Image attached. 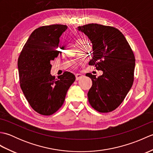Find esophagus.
I'll use <instances>...</instances> for the list:
<instances>
[{"label":"esophagus","instance_id":"esophagus-1","mask_svg":"<svg viewBox=\"0 0 153 153\" xmlns=\"http://www.w3.org/2000/svg\"><path fill=\"white\" fill-rule=\"evenodd\" d=\"M83 77V75L82 74H76V80H79L80 79H82Z\"/></svg>","mask_w":153,"mask_h":153}]
</instances>
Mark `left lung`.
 Here are the masks:
<instances>
[{
    "instance_id": "obj_1",
    "label": "left lung",
    "mask_w": 153,
    "mask_h": 153,
    "mask_svg": "<svg viewBox=\"0 0 153 153\" xmlns=\"http://www.w3.org/2000/svg\"><path fill=\"white\" fill-rule=\"evenodd\" d=\"M77 30L87 35L92 43L89 64L103 71L98 77L86 74L93 82L87 93L89 102L100 112H111L123 102L133 85L134 53L123 35L115 27L90 24Z\"/></svg>"
}]
</instances>
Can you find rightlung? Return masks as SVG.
Instances as JSON below:
<instances>
[{"mask_svg": "<svg viewBox=\"0 0 153 153\" xmlns=\"http://www.w3.org/2000/svg\"><path fill=\"white\" fill-rule=\"evenodd\" d=\"M67 28L66 25L54 24L35 30L18 58L21 89L31 108L42 115H51L60 108L76 79L69 71L56 79L51 74V62L58 56L59 39Z\"/></svg>", "mask_w": 153, "mask_h": 153, "instance_id": "right-lung-1", "label": "right lung"}]
</instances>
